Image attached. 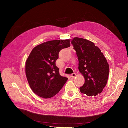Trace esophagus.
<instances>
[{
	"instance_id": "obj_1",
	"label": "esophagus",
	"mask_w": 128,
	"mask_h": 128,
	"mask_svg": "<svg viewBox=\"0 0 128 128\" xmlns=\"http://www.w3.org/2000/svg\"><path fill=\"white\" fill-rule=\"evenodd\" d=\"M76 74L75 73H73V74H72L70 75V77H72V78H74L76 76Z\"/></svg>"
}]
</instances>
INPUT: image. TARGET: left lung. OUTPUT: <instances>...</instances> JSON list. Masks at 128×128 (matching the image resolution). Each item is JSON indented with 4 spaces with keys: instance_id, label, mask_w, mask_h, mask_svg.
Segmentation results:
<instances>
[{
    "instance_id": "1",
    "label": "left lung",
    "mask_w": 128,
    "mask_h": 128,
    "mask_svg": "<svg viewBox=\"0 0 128 128\" xmlns=\"http://www.w3.org/2000/svg\"><path fill=\"white\" fill-rule=\"evenodd\" d=\"M71 44L78 58L79 70L84 78L80 91L88 96H96L102 92L107 84L108 64L100 50L91 41L75 37Z\"/></svg>"
}]
</instances>
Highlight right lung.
Instances as JSON below:
<instances>
[{"label": "right lung", "instance_id": "right-lung-1", "mask_svg": "<svg viewBox=\"0 0 128 128\" xmlns=\"http://www.w3.org/2000/svg\"><path fill=\"white\" fill-rule=\"evenodd\" d=\"M70 39L56 40L40 44L34 48L26 60L25 72L30 88L41 98L56 96L68 78L60 75L56 65L58 53L70 47Z\"/></svg>", "mask_w": 128, "mask_h": 128}]
</instances>
